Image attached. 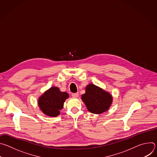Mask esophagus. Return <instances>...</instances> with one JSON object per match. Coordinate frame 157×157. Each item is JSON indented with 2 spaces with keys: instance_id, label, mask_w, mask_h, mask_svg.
<instances>
[{
  "instance_id": "34e87169",
  "label": "esophagus",
  "mask_w": 157,
  "mask_h": 157,
  "mask_svg": "<svg viewBox=\"0 0 157 157\" xmlns=\"http://www.w3.org/2000/svg\"><path fill=\"white\" fill-rule=\"evenodd\" d=\"M79 95V93H72L71 96L73 97V98H77Z\"/></svg>"
}]
</instances>
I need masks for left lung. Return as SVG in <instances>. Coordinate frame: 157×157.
Returning a JSON list of instances; mask_svg holds the SVG:
<instances>
[{
	"instance_id": "8db88e82",
	"label": "left lung",
	"mask_w": 157,
	"mask_h": 157,
	"mask_svg": "<svg viewBox=\"0 0 157 157\" xmlns=\"http://www.w3.org/2000/svg\"><path fill=\"white\" fill-rule=\"evenodd\" d=\"M81 99L87 110L93 114H101L109 108L113 98L111 95L93 84H89L86 87V93Z\"/></svg>"
}]
</instances>
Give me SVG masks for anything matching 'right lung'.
Returning a JSON list of instances; mask_svg holds the SVG:
<instances>
[{
    "instance_id": "right-lung-1",
    "label": "right lung",
    "mask_w": 157,
    "mask_h": 157,
    "mask_svg": "<svg viewBox=\"0 0 157 157\" xmlns=\"http://www.w3.org/2000/svg\"><path fill=\"white\" fill-rule=\"evenodd\" d=\"M68 97V93L61 92L57 87H53L39 98L38 105L44 114L56 117L59 114L64 102Z\"/></svg>"
}]
</instances>
